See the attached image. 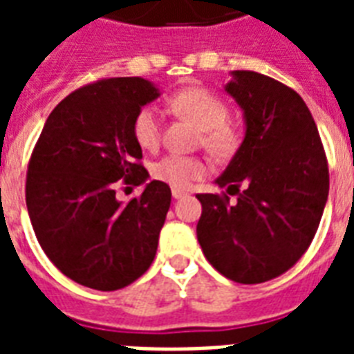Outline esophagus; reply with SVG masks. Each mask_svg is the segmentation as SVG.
Masks as SVG:
<instances>
[{"instance_id":"34e87169","label":"esophagus","mask_w":354,"mask_h":354,"mask_svg":"<svg viewBox=\"0 0 354 354\" xmlns=\"http://www.w3.org/2000/svg\"><path fill=\"white\" fill-rule=\"evenodd\" d=\"M183 196H187V191L185 189H180V187H172V198H183Z\"/></svg>"}]
</instances>
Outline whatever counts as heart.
I'll return each mask as SVG.
<instances>
[{"instance_id":"b5f03b06","label":"heart","mask_w":354,"mask_h":354,"mask_svg":"<svg viewBox=\"0 0 354 354\" xmlns=\"http://www.w3.org/2000/svg\"><path fill=\"white\" fill-rule=\"evenodd\" d=\"M169 106L176 115L191 121L202 130V143L216 156L230 154L235 147V132L227 127V106L213 93L198 88H189L174 93L169 99ZM133 138L145 150L158 149L161 141V115L158 108L143 106L133 118ZM160 182L174 187H187L194 180L205 174V163L196 156L169 154L156 161L152 167Z\"/></svg>"}]
</instances>
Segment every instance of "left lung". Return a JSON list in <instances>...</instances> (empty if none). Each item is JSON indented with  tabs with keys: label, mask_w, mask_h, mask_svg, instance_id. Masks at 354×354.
Instances as JSON below:
<instances>
[{
	"label": "left lung",
	"mask_w": 354,
	"mask_h": 354,
	"mask_svg": "<svg viewBox=\"0 0 354 354\" xmlns=\"http://www.w3.org/2000/svg\"><path fill=\"white\" fill-rule=\"evenodd\" d=\"M224 91L242 110L246 130L215 183L239 198L230 204L226 194H196V236L213 268L255 285L285 274L307 252L329 196V167L316 122L292 88L232 71Z\"/></svg>",
	"instance_id": "8db88e82"
}]
</instances>
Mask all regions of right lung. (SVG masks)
Here are the masks:
<instances>
[{"mask_svg":"<svg viewBox=\"0 0 354 354\" xmlns=\"http://www.w3.org/2000/svg\"><path fill=\"white\" fill-rule=\"evenodd\" d=\"M161 95L141 77L104 79L69 93L49 113L27 171L30 224L55 266L79 285L119 290L149 270L171 187L145 183L130 203L115 198L121 179L149 180L133 118Z\"/></svg>","mask_w":354,"mask_h":354,"instance_id":"add662e5","label":"right lung"}]
</instances>
